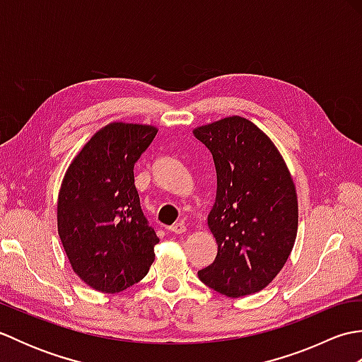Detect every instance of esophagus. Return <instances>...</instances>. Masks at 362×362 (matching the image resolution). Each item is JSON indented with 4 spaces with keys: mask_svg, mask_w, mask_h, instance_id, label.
<instances>
[{
    "mask_svg": "<svg viewBox=\"0 0 362 362\" xmlns=\"http://www.w3.org/2000/svg\"><path fill=\"white\" fill-rule=\"evenodd\" d=\"M185 230H187V226L183 224V222H175V224H173L171 227H169V232H173L175 235L185 233Z\"/></svg>",
    "mask_w": 362,
    "mask_h": 362,
    "instance_id": "34e87169",
    "label": "esophagus"
}]
</instances>
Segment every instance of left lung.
<instances>
[{
    "label": "left lung",
    "mask_w": 362,
    "mask_h": 362,
    "mask_svg": "<svg viewBox=\"0 0 362 362\" xmlns=\"http://www.w3.org/2000/svg\"><path fill=\"white\" fill-rule=\"evenodd\" d=\"M194 136L211 152L218 175L209 214L218 255L197 275L222 296L255 294L275 279L294 247V182L271 138L249 119H219L194 129Z\"/></svg>",
    "instance_id": "obj_1"
}]
</instances>
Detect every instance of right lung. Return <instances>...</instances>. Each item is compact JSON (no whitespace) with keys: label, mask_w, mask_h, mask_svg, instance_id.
Returning a JSON list of instances; mask_svg holds the SVG:
<instances>
[{"label":"right lung","mask_w":362,"mask_h":362,"mask_svg":"<svg viewBox=\"0 0 362 362\" xmlns=\"http://www.w3.org/2000/svg\"><path fill=\"white\" fill-rule=\"evenodd\" d=\"M157 129L112 122L71 161L57 201V228L73 271L96 291L143 280L160 240L140 205L134 166Z\"/></svg>","instance_id":"1"}]
</instances>
